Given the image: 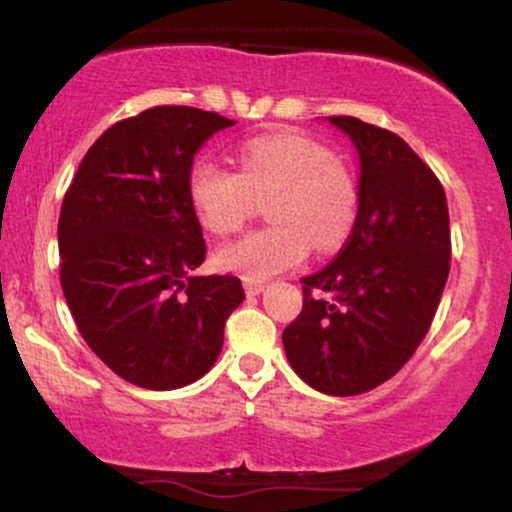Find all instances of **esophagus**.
Segmentation results:
<instances>
[{
    "mask_svg": "<svg viewBox=\"0 0 512 512\" xmlns=\"http://www.w3.org/2000/svg\"><path fill=\"white\" fill-rule=\"evenodd\" d=\"M262 291H264V281L245 279V293H248V296H260Z\"/></svg>",
    "mask_w": 512,
    "mask_h": 512,
    "instance_id": "esophagus-1",
    "label": "esophagus"
}]
</instances>
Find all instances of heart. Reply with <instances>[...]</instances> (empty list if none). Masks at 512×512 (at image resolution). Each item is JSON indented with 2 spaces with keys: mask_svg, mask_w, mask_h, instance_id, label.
I'll return each instance as SVG.
<instances>
[{
  "mask_svg": "<svg viewBox=\"0 0 512 512\" xmlns=\"http://www.w3.org/2000/svg\"><path fill=\"white\" fill-rule=\"evenodd\" d=\"M199 223L216 236L238 231L269 199L267 216L274 226L245 233L216 250L221 272L262 281L301 264L310 252H330L354 231L358 187L325 144L296 132L264 134L238 151V173L199 158L187 180Z\"/></svg>",
  "mask_w": 512,
  "mask_h": 512,
  "instance_id": "b5f03b06",
  "label": "heart"
}]
</instances>
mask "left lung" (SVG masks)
<instances>
[{"instance_id": "1", "label": "left lung", "mask_w": 512, "mask_h": 512, "mask_svg": "<svg viewBox=\"0 0 512 512\" xmlns=\"http://www.w3.org/2000/svg\"><path fill=\"white\" fill-rule=\"evenodd\" d=\"M358 156V214L344 250L305 276L284 330L298 378L334 397L390 380L419 349L450 272L448 199L409 144L358 117H327Z\"/></svg>"}]
</instances>
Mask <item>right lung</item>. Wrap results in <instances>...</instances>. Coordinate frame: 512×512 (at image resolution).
Returning a JSON list of instances; mask_svg holds the SVG:
<instances>
[{
  "instance_id": "obj_1",
  "label": "right lung",
  "mask_w": 512,
  "mask_h": 512,
  "mask_svg": "<svg viewBox=\"0 0 512 512\" xmlns=\"http://www.w3.org/2000/svg\"><path fill=\"white\" fill-rule=\"evenodd\" d=\"M219 113L158 105L105 129L62 202L60 281L81 337L127 383L178 390L209 373L245 301L236 276H197L207 245L187 180Z\"/></svg>"
}]
</instances>
